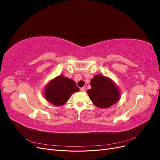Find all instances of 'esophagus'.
<instances>
[{
    "label": "esophagus",
    "instance_id": "obj_1",
    "mask_svg": "<svg viewBox=\"0 0 160 160\" xmlns=\"http://www.w3.org/2000/svg\"><path fill=\"white\" fill-rule=\"evenodd\" d=\"M80 90H81V91H85V87H83V88H81L80 89Z\"/></svg>",
    "mask_w": 160,
    "mask_h": 160
}]
</instances>
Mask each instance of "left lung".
<instances>
[{"instance_id":"obj_1","label":"left lung","mask_w":160,"mask_h":160,"mask_svg":"<svg viewBox=\"0 0 160 160\" xmlns=\"http://www.w3.org/2000/svg\"><path fill=\"white\" fill-rule=\"evenodd\" d=\"M90 85L91 88L88 90V93L97 107L108 108L119 101L120 94L118 88L107 77L96 75Z\"/></svg>"}]
</instances>
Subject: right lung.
<instances>
[{
	"instance_id": "1",
	"label": "right lung",
	"mask_w": 160,
	"mask_h": 160,
	"mask_svg": "<svg viewBox=\"0 0 160 160\" xmlns=\"http://www.w3.org/2000/svg\"><path fill=\"white\" fill-rule=\"evenodd\" d=\"M79 90L73 81L63 76H59L46 87L45 97L52 104L61 106L67 102L72 93Z\"/></svg>"
}]
</instances>
